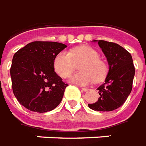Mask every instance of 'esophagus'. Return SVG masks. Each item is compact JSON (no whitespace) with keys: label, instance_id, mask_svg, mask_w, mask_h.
Instances as JSON below:
<instances>
[{"label":"esophagus","instance_id":"obj_1","mask_svg":"<svg viewBox=\"0 0 146 146\" xmlns=\"http://www.w3.org/2000/svg\"><path fill=\"white\" fill-rule=\"evenodd\" d=\"M82 90H83V91H84V92H86V91H88V90H89L90 89H88V88L82 87Z\"/></svg>","mask_w":146,"mask_h":146}]
</instances>
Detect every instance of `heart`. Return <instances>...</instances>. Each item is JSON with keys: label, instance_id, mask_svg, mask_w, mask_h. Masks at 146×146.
Masks as SVG:
<instances>
[{"label": "heart", "instance_id": "obj_1", "mask_svg": "<svg viewBox=\"0 0 146 146\" xmlns=\"http://www.w3.org/2000/svg\"><path fill=\"white\" fill-rule=\"evenodd\" d=\"M99 54L90 46H80L71 49V52L62 51L55 56L53 68L55 71L62 78H67L76 68V64H81L78 69L81 71L69 78L71 83L86 86L94 80L101 81L107 74V65L98 58Z\"/></svg>", "mask_w": 146, "mask_h": 146}]
</instances>
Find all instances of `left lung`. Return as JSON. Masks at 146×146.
<instances>
[{"instance_id":"left-lung-1","label":"left lung","mask_w":146,"mask_h":146,"mask_svg":"<svg viewBox=\"0 0 146 146\" xmlns=\"http://www.w3.org/2000/svg\"><path fill=\"white\" fill-rule=\"evenodd\" d=\"M104 52L108 64L104 82L97 89L100 98L89 108L94 111H110L123 105L132 90L134 70L132 56L124 48L113 42L94 40Z\"/></svg>"}]
</instances>
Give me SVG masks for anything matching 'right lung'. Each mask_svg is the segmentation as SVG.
Listing matches in <instances>:
<instances>
[{"instance_id": "obj_1", "label": "right lung", "mask_w": 146, "mask_h": 146, "mask_svg": "<svg viewBox=\"0 0 146 146\" xmlns=\"http://www.w3.org/2000/svg\"><path fill=\"white\" fill-rule=\"evenodd\" d=\"M66 47L59 42H34L13 56L10 69L13 94L30 111H52L61 102L68 84L54 71L53 60Z\"/></svg>"}]
</instances>
